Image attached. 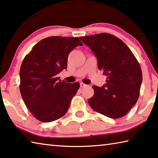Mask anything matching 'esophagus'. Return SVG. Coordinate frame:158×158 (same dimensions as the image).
Here are the masks:
<instances>
[{
  "mask_svg": "<svg viewBox=\"0 0 158 158\" xmlns=\"http://www.w3.org/2000/svg\"><path fill=\"white\" fill-rule=\"evenodd\" d=\"M80 86H81V88H85V87L88 86V85L85 84L84 83H82V82H81V83H80Z\"/></svg>",
  "mask_w": 158,
  "mask_h": 158,
  "instance_id": "obj_1",
  "label": "esophagus"
}]
</instances>
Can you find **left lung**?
Wrapping results in <instances>:
<instances>
[{
  "mask_svg": "<svg viewBox=\"0 0 158 158\" xmlns=\"http://www.w3.org/2000/svg\"><path fill=\"white\" fill-rule=\"evenodd\" d=\"M80 39L93 51L99 70L107 77L104 86H93L94 93L88 99L89 105L110 118L126 115L139 98L142 81L141 67L135 56L113 34L100 33Z\"/></svg>",
  "mask_w": 158,
  "mask_h": 158,
  "instance_id": "obj_1",
  "label": "left lung"
}]
</instances>
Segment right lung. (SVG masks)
<instances>
[{"label": "right lung", "mask_w": 158, "mask_h": 158, "mask_svg": "<svg viewBox=\"0 0 158 158\" xmlns=\"http://www.w3.org/2000/svg\"><path fill=\"white\" fill-rule=\"evenodd\" d=\"M78 45H83L78 37L49 36L25 56L20 69V92L39 121L52 122L67 113L80 85L61 81L56 74L67 69L68 55Z\"/></svg>", "instance_id": "add662e5"}]
</instances>
